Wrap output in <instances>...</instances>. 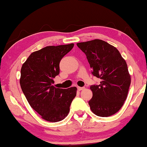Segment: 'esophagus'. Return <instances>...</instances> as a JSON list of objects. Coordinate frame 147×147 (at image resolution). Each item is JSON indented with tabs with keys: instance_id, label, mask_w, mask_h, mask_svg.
Returning <instances> with one entry per match:
<instances>
[{
	"instance_id": "esophagus-1",
	"label": "esophagus",
	"mask_w": 147,
	"mask_h": 147,
	"mask_svg": "<svg viewBox=\"0 0 147 147\" xmlns=\"http://www.w3.org/2000/svg\"><path fill=\"white\" fill-rule=\"evenodd\" d=\"M83 89H84V87H79V86H78V87H77V90L78 91H81V90H82Z\"/></svg>"
}]
</instances>
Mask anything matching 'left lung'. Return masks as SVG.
<instances>
[{"mask_svg":"<svg viewBox=\"0 0 147 147\" xmlns=\"http://www.w3.org/2000/svg\"><path fill=\"white\" fill-rule=\"evenodd\" d=\"M76 45L86 54L93 75L101 80L99 85L90 86L91 110L101 117L115 115L124 105L131 84L126 62L119 51L105 41L95 39Z\"/></svg>","mask_w":147,"mask_h":147,"instance_id":"1","label":"left lung"}]
</instances>
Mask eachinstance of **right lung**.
I'll use <instances>...</instances> for the list:
<instances>
[{
    "mask_svg": "<svg viewBox=\"0 0 147 147\" xmlns=\"http://www.w3.org/2000/svg\"><path fill=\"white\" fill-rule=\"evenodd\" d=\"M73 46H46L32 52L21 69L20 86L28 103L48 122L63 120L76 97V87L62 89L53 86V78L59 74L60 61Z\"/></svg>",
    "mask_w": 147,
    "mask_h": 147,
    "instance_id": "obj_1",
    "label": "right lung"
}]
</instances>
